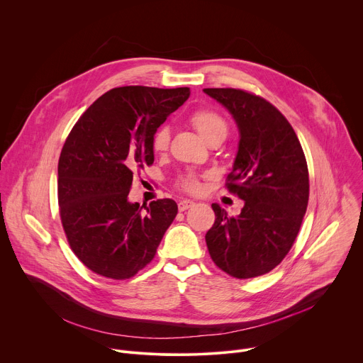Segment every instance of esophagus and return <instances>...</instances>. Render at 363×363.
I'll return each instance as SVG.
<instances>
[{"label": "esophagus", "instance_id": "34e87169", "mask_svg": "<svg viewBox=\"0 0 363 363\" xmlns=\"http://www.w3.org/2000/svg\"><path fill=\"white\" fill-rule=\"evenodd\" d=\"M191 206H194V202L189 201V199H182L178 202V210L179 211H186L188 208H191Z\"/></svg>", "mask_w": 363, "mask_h": 363}]
</instances>
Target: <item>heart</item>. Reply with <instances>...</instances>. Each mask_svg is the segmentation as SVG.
Masks as SVG:
<instances>
[{
    "instance_id": "obj_1",
    "label": "heart",
    "mask_w": 363,
    "mask_h": 363,
    "mask_svg": "<svg viewBox=\"0 0 363 363\" xmlns=\"http://www.w3.org/2000/svg\"><path fill=\"white\" fill-rule=\"evenodd\" d=\"M189 123L196 129V132L208 142L214 136L218 135H227V123L224 118L217 113L216 111L211 109H198L191 113L189 116ZM169 129L168 128H161L157 132H155L152 138V149L157 153H162L168 149L169 145ZM179 185L182 189L186 192L195 194L199 191L201 185L198 179L194 175H186L179 181Z\"/></svg>"
}]
</instances>
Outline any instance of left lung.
Returning a JSON list of instances; mask_svg holds the SVG:
<instances>
[{"label": "left lung", "instance_id": "left-lung-1", "mask_svg": "<svg viewBox=\"0 0 363 363\" xmlns=\"http://www.w3.org/2000/svg\"><path fill=\"white\" fill-rule=\"evenodd\" d=\"M231 113L238 152L227 188L244 206L228 217L213 203L216 223L205 235L213 262L237 279L263 276L290 251L308 202V171L289 121L266 99L240 89H203Z\"/></svg>", "mask_w": 363, "mask_h": 363}]
</instances>
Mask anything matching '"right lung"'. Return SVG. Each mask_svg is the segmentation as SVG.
<instances>
[{
  "label": "right lung",
  "mask_w": 363,
  "mask_h": 363,
  "mask_svg": "<svg viewBox=\"0 0 363 363\" xmlns=\"http://www.w3.org/2000/svg\"><path fill=\"white\" fill-rule=\"evenodd\" d=\"M189 94V87H116L69 133L59 160L60 217L72 250L93 273L133 277L177 217L174 199L152 201L142 211L128 195L135 172L153 164L155 132Z\"/></svg>",
  "instance_id": "obj_1"
}]
</instances>
